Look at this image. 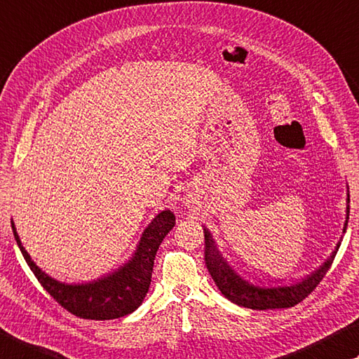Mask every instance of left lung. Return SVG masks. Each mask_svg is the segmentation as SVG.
Listing matches in <instances>:
<instances>
[{
    "mask_svg": "<svg viewBox=\"0 0 359 359\" xmlns=\"http://www.w3.org/2000/svg\"><path fill=\"white\" fill-rule=\"evenodd\" d=\"M350 194L347 191V213H345V223L342 232L345 233L348 224V213H350ZM204 237H205V265L207 270L210 273L215 284L218 285L221 293L229 299V302L236 303L238 306L250 309H283V308H292V306L298 304L299 302L309 295V293L317 287V284L322 281L323 276L327 275L331 264H333L336 252L341 246V240H339L334 251L330 254V257L318 266L316 271L311 275L303 278L302 281L287 284V285H256L250 281H246L238 273L232 269L229 262L223 257L219 252L215 238L212 237V232L204 226ZM342 238V237H341Z\"/></svg>",
    "mask_w": 359,
    "mask_h": 359,
    "instance_id": "8db88e82",
    "label": "left lung"
}]
</instances>
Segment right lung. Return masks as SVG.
I'll return each mask as SVG.
<instances>
[{"instance_id": "add662e5", "label": "right lung", "mask_w": 359, "mask_h": 359, "mask_svg": "<svg viewBox=\"0 0 359 359\" xmlns=\"http://www.w3.org/2000/svg\"><path fill=\"white\" fill-rule=\"evenodd\" d=\"M17 245L26 264L37 281L64 309L80 318L90 320H113L132 314L141 306L152 279L155 254L163 238L175 226L174 213L165 208L155 217L141 233L133 256L113 273L81 284H67L42 271L25 250L18 237L14 221H11Z\"/></svg>"}]
</instances>
